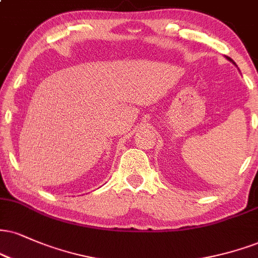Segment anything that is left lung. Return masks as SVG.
Wrapping results in <instances>:
<instances>
[{"mask_svg": "<svg viewBox=\"0 0 258 258\" xmlns=\"http://www.w3.org/2000/svg\"><path fill=\"white\" fill-rule=\"evenodd\" d=\"M227 58H228V60L231 61V62H233V60H232V58H229V57H227ZM233 63H234V62H233ZM234 64H235V63H234Z\"/></svg>", "mask_w": 258, "mask_h": 258, "instance_id": "obj_1", "label": "left lung"}]
</instances>
